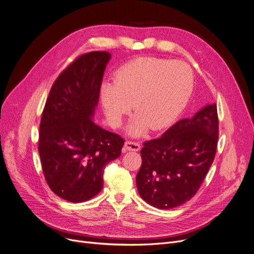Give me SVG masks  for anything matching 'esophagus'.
<instances>
[{"mask_svg": "<svg viewBox=\"0 0 254 254\" xmlns=\"http://www.w3.org/2000/svg\"><path fill=\"white\" fill-rule=\"evenodd\" d=\"M124 147L126 151H132V152H137L140 148V144L135 141H125Z\"/></svg>", "mask_w": 254, "mask_h": 254, "instance_id": "obj_1", "label": "esophagus"}]
</instances>
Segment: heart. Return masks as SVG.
Listing matches in <instances>:
<instances>
[{"mask_svg":"<svg viewBox=\"0 0 254 254\" xmlns=\"http://www.w3.org/2000/svg\"><path fill=\"white\" fill-rule=\"evenodd\" d=\"M192 90V73L183 62L139 57L119 68L113 83H104L100 98L111 125L121 124L132 109L135 112L128 132L141 135L147 128L158 131L180 116Z\"/></svg>","mask_w":254,"mask_h":254,"instance_id":"b5f03b06","label":"heart"}]
</instances>
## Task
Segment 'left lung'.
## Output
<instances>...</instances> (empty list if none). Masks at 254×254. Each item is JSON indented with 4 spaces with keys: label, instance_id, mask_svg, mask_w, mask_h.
Masks as SVG:
<instances>
[{
    "label": "left lung",
    "instance_id": "1",
    "mask_svg": "<svg viewBox=\"0 0 254 254\" xmlns=\"http://www.w3.org/2000/svg\"><path fill=\"white\" fill-rule=\"evenodd\" d=\"M217 139L213 103L176 122L161 137L144 141L136 175L140 197L159 209H172L190 200L214 160Z\"/></svg>",
    "mask_w": 254,
    "mask_h": 254
}]
</instances>
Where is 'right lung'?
<instances>
[{"label":"right lung","mask_w":254,"mask_h":254,"mask_svg":"<svg viewBox=\"0 0 254 254\" xmlns=\"http://www.w3.org/2000/svg\"><path fill=\"white\" fill-rule=\"evenodd\" d=\"M107 51L79 56L55 80L43 110L39 154L45 180L58 197L81 203L103 187V169L120 157L124 139L92 118L98 104Z\"/></svg>","instance_id":"1"}]
</instances>
